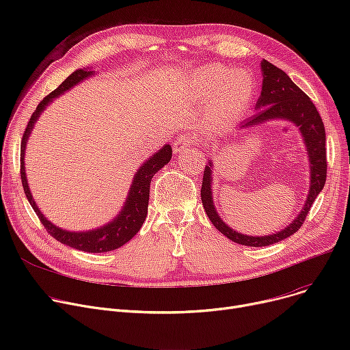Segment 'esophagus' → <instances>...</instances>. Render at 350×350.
Instances as JSON below:
<instances>
[{
    "label": "esophagus",
    "instance_id": "34e87169",
    "mask_svg": "<svg viewBox=\"0 0 350 350\" xmlns=\"http://www.w3.org/2000/svg\"><path fill=\"white\" fill-rule=\"evenodd\" d=\"M193 143V137L190 135H181L178 136L174 143H173V150L174 153H180V152H185L187 147Z\"/></svg>",
    "mask_w": 350,
    "mask_h": 350
}]
</instances>
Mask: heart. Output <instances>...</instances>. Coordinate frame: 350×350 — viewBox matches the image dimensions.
I'll return each instance as SVG.
<instances>
[{
	"mask_svg": "<svg viewBox=\"0 0 350 350\" xmlns=\"http://www.w3.org/2000/svg\"><path fill=\"white\" fill-rule=\"evenodd\" d=\"M190 95L207 100L203 123L208 129H221L243 115L254 95V79L244 69L230 72L223 65H206L189 77Z\"/></svg>",
	"mask_w": 350,
	"mask_h": 350,
	"instance_id": "b5f03b06",
	"label": "heart"
}]
</instances>
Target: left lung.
I'll list each match as a JSON object with an SVG mask.
<instances>
[{"label": "left lung", "mask_w": 350, "mask_h": 350, "mask_svg": "<svg viewBox=\"0 0 350 350\" xmlns=\"http://www.w3.org/2000/svg\"><path fill=\"white\" fill-rule=\"evenodd\" d=\"M262 69V89L261 96L256 102V109L258 113H255L251 119L243 123L241 127H248L254 124H260L272 119H285L292 123H295L301 135L304 137L306 152L310 164V186L309 194L306 198V203L298 217L293 221L281 230L280 232H275L265 237H250L234 231L230 228L215 211L213 203V193H211V167L213 163L208 161V165L204 169L203 176V185H201V201L208 215L213 226L224 234L231 241L248 245V247H267L275 243H280L285 238L295 234L301 226L304 224L305 218L317 200L318 194L322 191L325 181H326V135H325V126L322 118L317 110L315 105L312 103L309 96L301 90L295 83L291 81L286 73L272 65L268 61L261 62Z\"/></svg>", "instance_id": "obj_1"}]
</instances>
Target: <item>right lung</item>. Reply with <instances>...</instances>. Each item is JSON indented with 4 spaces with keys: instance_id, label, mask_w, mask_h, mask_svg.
I'll use <instances>...</instances> for the list:
<instances>
[{
    "instance_id": "1",
    "label": "right lung",
    "mask_w": 350,
    "mask_h": 350,
    "mask_svg": "<svg viewBox=\"0 0 350 350\" xmlns=\"http://www.w3.org/2000/svg\"><path fill=\"white\" fill-rule=\"evenodd\" d=\"M90 75H94V70H88V69L75 70L73 73H70V75L57 89L51 92L48 96H45L38 106H36L35 112L29 118V122L25 127V132L21 140V181H23V187L31 207L33 208L35 214L38 215L40 221L42 223L45 230L55 238V240H58L65 245H69L72 248L85 251V252H107L124 245L129 240H132V238L137 234V231L142 228L147 215V206H149L152 177L163 167L164 164H167L170 161L172 146L170 144L163 146L157 153H154L150 159H147L143 163V165L133 177L131 190H129V194L126 198V203L113 221L98 230H92L86 232H70L53 226L51 221H48V219L44 217V214L40 211V208L36 207L35 201L32 198V194L28 187V181L25 176V164H24L27 140L31 135L35 122L38 120L40 115L44 112V109L52 102V99L58 98L59 95L64 94V92H66L72 86H75L77 83H79L81 81L86 79Z\"/></svg>"
}]
</instances>
